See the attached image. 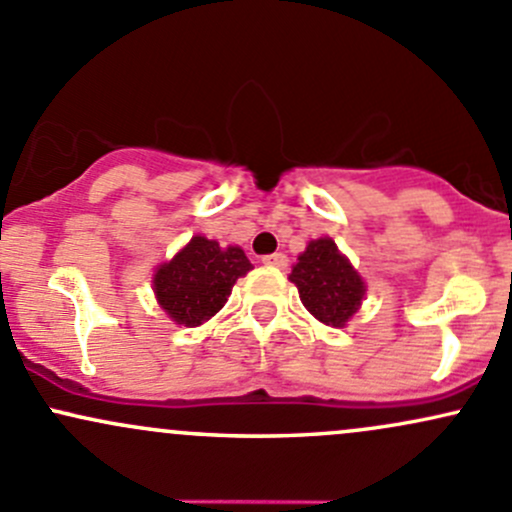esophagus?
Returning <instances> with one entry per match:
<instances>
[{
  "label": "esophagus",
  "mask_w": 512,
  "mask_h": 512,
  "mask_svg": "<svg viewBox=\"0 0 512 512\" xmlns=\"http://www.w3.org/2000/svg\"><path fill=\"white\" fill-rule=\"evenodd\" d=\"M263 263L273 268H285L288 266V256L285 254H271V256H263Z\"/></svg>",
  "instance_id": "esophagus-1"
}]
</instances>
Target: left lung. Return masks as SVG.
I'll return each instance as SVG.
<instances>
[{"instance_id":"1","label":"left lung","mask_w":512,"mask_h":512,"mask_svg":"<svg viewBox=\"0 0 512 512\" xmlns=\"http://www.w3.org/2000/svg\"><path fill=\"white\" fill-rule=\"evenodd\" d=\"M288 278L307 312L327 327H344L366 295L364 278L329 236L307 244Z\"/></svg>"}]
</instances>
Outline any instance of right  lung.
Here are the masks:
<instances>
[{"mask_svg":"<svg viewBox=\"0 0 512 512\" xmlns=\"http://www.w3.org/2000/svg\"><path fill=\"white\" fill-rule=\"evenodd\" d=\"M251 268L254 266L239 246L222 249L214 239L197 234L170 261L156 268L153 293L175 324L200 327L222 310L236 280Z\"/></svg>","mask_w":512,"mask_h":512,"instance_id":"obj_1","label":"right lung"}]
</instances>
